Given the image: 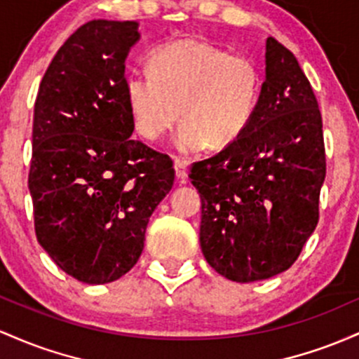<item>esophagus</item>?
<instances>
[{"label":"esophagus","instance_id":"esophagus-1","mask_svg":"<svg viewBox=\"0 0 359 359\" xmlns=\"http://www.w3.org/2000/svg\"><path fill=\"white\" fill-rule=\"evenodd\" d=\"M175 175H176V180L180 181V183H184L188 178V171H187V166H184L181 161H175Z\"/></svg>","mask_w":359,"mask_h":359}]
</instances>
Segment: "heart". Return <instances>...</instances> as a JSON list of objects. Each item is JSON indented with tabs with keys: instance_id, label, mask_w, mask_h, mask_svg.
Segmentation results:
<instances>
[{
	"instance_id": "1",
	"label": "heart",
	"mask_w": 359,
	"mask_h": 359,
	"mask_svg": "<svg viewBox=\"0 0 359 359\" xmlns=\"http://www.w3.org/2000/svg\"><path fill=\"white\" fill-rule=\"evenodd\" d=\"M123 93L140 135L159 140L180 118L176 149L195 154L208 144L222 149L243 137L256 115L261 76L244 55L180 39L151 52L149 71L128 72Z\"/></svg>"
}]
</instances>
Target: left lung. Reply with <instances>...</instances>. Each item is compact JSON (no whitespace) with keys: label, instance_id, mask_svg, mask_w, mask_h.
Instances as JSON below:
<instances>
[{"label":"left lung","instance_id":"1","mask_svg":"<svg viewBox=\"0 0 359 359\" xmlns=\"http://www.w3.org/2000/svg\"><path fill=\"white\" fill-rule=\"evenodd\" d=\"M264 83L251 126L219 154L195 163L200 245L237 283L287 271L316 231L325 178L322 116L295 55L268 37Z\"/></svg>","mask_w":359,"mask_h":359}]
</instances>
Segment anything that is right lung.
Masks as SVG:
<instances>
[{
    "label": "right lung",
    "instance_id": "1",
    "mask_svg": "<svg viewBox=\"0 0 359 359\" xmlns=\"http://www.w3.org/2000/svg\"><path fill=\"white\" fill-rule=\"evenodd\" d=\"M139 23L91 20L52 59L34 108L28 190L39 244L64 273L103 285L130 271L172 161L130 139L123 81Z\"/></svg>",
    "mask_w": 359,
    "mask_h": 359
}]
</instances>
